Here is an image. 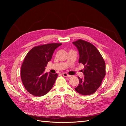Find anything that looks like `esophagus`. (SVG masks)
Masks as SVG:
<instances>
[{
	"instance_id": "34e87169",
	"label": "esophagus",
	"mask_w": 126,
	"mask_h": 126,
	"mask_svg": "<svg viewBox=\"0 0 126 126\" xmlns=\"http://www.w3.org/2000/svg\"><path fill=\"white\" fill-rule=\"evenodd\" d=\"M63 75L64 76V77H71L70 75H68V74L66 73V72H63Z\"/></svg>"
}]
</instances>
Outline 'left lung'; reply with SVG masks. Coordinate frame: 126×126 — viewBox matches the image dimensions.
Masks as SVG:
<instances>
[{"label": "left lung", "mask_w": 126, "mask_h": 126, "mask_svg": "<svg viewBox=\"0 0 126 126\" xmlns=\"http://www.w3.org/2000/svg\"><path fill=\"white\" fill-rule=\"evenodd\" d=\"M79 53V63L84 65V77H78L79 83L75 89L82 95L94 93L101 84L106 75V64L100 52L94 45L79 39L72 43Z\"/></svg>", "instance_id": "left-lung-1"}]
</instances>
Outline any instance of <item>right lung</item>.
<instances>
[{
  "label": "right lung",
  "mask_w": 126,
  "mask_h": 126,
  "mask_svg": "<svg viewBox=\"0 0 126 126\" xmlns=\"http://www.w3.org/2000/svg\"><path fill=\"white\" fill-rule=\"evenodd\" d=\"M62 44L41 45L32 48L26 56L21 67V79L28 92L35 96L47 94L54 86L57 74L45 73L55 49Z\"/></svg>",
  "instance_id": "add662e5"
}]
</instances>
